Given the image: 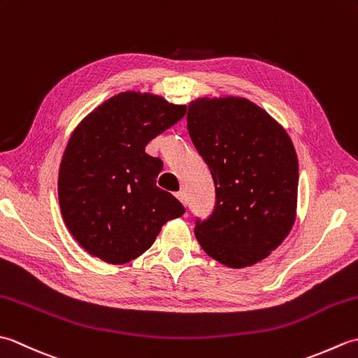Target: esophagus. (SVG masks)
<instances>
[{
    "label": "esophagus",
    "instance_id": "34e87169",
    "mask_svg": "<svg viewBox=\"0 0 358 358\" xmlns=\"http://www.w3.org/2000/svg\"><path fill=\"white\" fill-rule=\"evenodd\" d=\"M175 196H177V199L181 201V203H183L185 204V206H186V204H187V196H186V194L183 192V191H180V192H177V194H175Z\"/></svg>",
    "mask_w": 358,
    "mask_h": 358
}]
</instances>
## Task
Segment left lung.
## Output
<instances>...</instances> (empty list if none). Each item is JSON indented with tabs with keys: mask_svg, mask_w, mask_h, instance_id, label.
I'll use <instances>...</instances> for the list:
<instances>
[{
	"mask_svg": "<svg viewBox=\"0 0 358 358\" xmlns=\"http://www.w3.org/2000/svg\"><path fill=\"white\" fill-rule=\"evenodd\" d=\"M187 131L215 185L214 212L194 229L200 246L227 268L262 262L295 222L299 159L287 132L241 96L191 101Z\"/></svg>",
	"mask_w": 358,
	"mask_h": 358,
	"instance_id": "1",
	"label": "left lung"
}]
</instances>
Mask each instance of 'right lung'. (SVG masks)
Masks as SVG:
<instances>
[{
  "label": "right lung",
  "instance_id": "obj_1",
  "mask_svg": "<svg viewBox=\"0 0 358 358\" xmlns=\"http://www.w3.org/2000/svg\"><path fill=\"white\" fill-rule=\"evenodd\" d=\"M185 113L186 106L127 90L75 127L59 164L58 199L67 229L86 252L124 264L154 245L164 223L185 214L157 186L163 162L144 150Z\"/></svg>",
  "mask_w": 358,
  "mask_h": 358
}]
</instances>
